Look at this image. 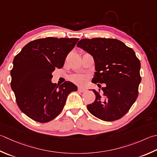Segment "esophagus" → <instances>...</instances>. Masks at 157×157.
Masks as SVG:
<instances>
[{"instance_id": "obj_1", "label": "esophagus", "mask_w": 157, "mask_h": 157, "mask_svg": "<svg viewBox=\"0 0 157 157\" xmlns=\"http://www.w3.org/2000/svg\"><path fill=\"white\" fill-rule=\"evenodd\" d=\"M78 92H79V93H84V92H85L86 90V88H84L79 87L78 89Z\"/></svg>"}]
</instances>
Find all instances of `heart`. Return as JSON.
<instances>
[{"instance_id": "b5f03b06", "label": "heart", "mask_w": 157, "mask_h": 157, "mask_svg": "<svg viewBox=\"0 0 157 157\" xmlns=\"http://www.w3.org/2000/svg\"><path fill=\"white\" fill-rule=\"evenodd\" d=\"M71 79L73 82H74L75 83L78 84H84L86 81V78L84 75H75L72 76Z\"/></svg>"}]
</instances>
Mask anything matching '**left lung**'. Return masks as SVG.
Wrapping results in <instances>:
<instances>
[{
    "mask_svg": "<svg viewBox=\"0 0 157 157\" xmlns=\"http://www.w3.org/2000/svg\"><path fill=\"white\" fill-rule=\"evenodd\" d=\"M77 46L94 58L96 72L92 82L105 84L101 93L92 90L96 98L87 105L88 111L104 121L121 118L137 99L142 80L140 61L135 52L115 39H83Z\"/></svg>",
    "mask_w": 157,
    "mask_h": 157,
    "instance_id": "left-lung-1",
    "label": "left lung"
}]
</instances>
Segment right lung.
I'll return each mask as SVG.
<instances>
[{
	"label": "right lung",
	"mask_w": 157,
	"mask_h": 157,
	"mask_svg": "<svg viewBox=\"0 0 157 157\" xmlns=\"http://www.w3.org/2000/svg\"><path fill=\"white\" fill-rule=\"evenodd\" d=\"M79 39L47 37L29 42L15 56L11 87L18 107L29 118L48 122L62 111L67 97L78 87L71 82H52V72L60 69Z\"/></svg>",
	"instance_id": "obj_1"
}]
</instances>
